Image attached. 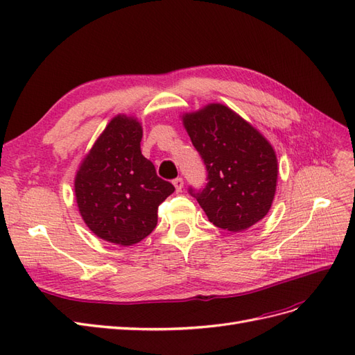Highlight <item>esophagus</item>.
<instances>
[{"mask_svg": "<svg viewBox=\"0 0 355 355\" xmlns=\"http://www.w3.org/2000/svg\"><path fill=\"white\" fill-rule=\"evenodd\" d=\"M173 185H175L176 191H178V192H180V191H182V188H184V179H182V178H176V179H173Z\"/></svg>", "mask_w": 355, "mask_h": 355, "instance_id": "esophagus-1", "label": "esophagus"}]
</instances>
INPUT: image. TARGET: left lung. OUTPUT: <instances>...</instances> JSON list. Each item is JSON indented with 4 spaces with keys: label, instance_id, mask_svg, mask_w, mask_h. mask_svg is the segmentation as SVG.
<instances>
[{
    "label": "left lung",
    "instance_id": "1",
    "mask_svg": "<svg viewBox=\"0 0 355 355\" xmlns=\"http://www.w3.org/2000/svg\"><path fill=\"white\" fill-rule=\"evenodd\" d=\"M191 142L207 170V184L189 187L209 220L240 232L270 211L277 187V157L266 139L220 103L184 116Z\"/></svg>",
    "mask_w": 355,
    "mask_h": 355
}]
</instances>
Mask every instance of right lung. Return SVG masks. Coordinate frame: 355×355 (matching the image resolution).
Returning a JSON list of instances; mask_svg holds the SVG:
<instances>
[{"label": "right lung", "mask_w": 355, "mask_h": 355, "mask_svg": "<svg viewBox=\"0 0 355 355\" xmlns=\"http://www.w3.org/2000/svg\"><path fill=\"white\" fill-rule=\"evenodd\" d=\"M141 141L142 127L135 118H112L75 178L81 216L105 241H142L157 227L158 206L175 191L142 155Z\"/></svg>", "instance_id": "add662e5"}]
</instances>
